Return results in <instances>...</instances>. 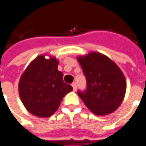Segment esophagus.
I'll list each match as a JSON object with an SVG mask.
<instances>
[{
  "mask_svg": "<svg viewBox=\"0 0 146 146\" xmlns=\"http://www.w3.org/2000/svg\"><path fill=\"white\" fill-rule=\"evenodd\" d=\"M71 86L73 87V90H74V91H76V90H77V85H76V83H73L71 84Z\"/></svg>",
  "mask_w": 146,
  "mask_h": 146,
  "instance_id": "1",
  "label": "esophagus"
}]
</instances>
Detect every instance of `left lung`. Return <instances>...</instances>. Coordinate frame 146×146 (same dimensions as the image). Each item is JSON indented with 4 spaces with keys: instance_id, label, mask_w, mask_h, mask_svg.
Returning a JSON list of instances; mask_svg holds the SVG:
<instances>
[{
    "instance_id": "8db88e82",
    "label": "left lung",
    "mask_w": 146,
    "mask_h": 146,
    "mask_svg": "<svg viewBox=\"0 0 146 146\" xmlns=\"http://www.w3.org/2000/svg\"><path fill=\"white\" fill-rule=\"evenodd\" d=\"M86 79V89L78 91L86 107L96 115H107L119 107L125 97L126 81L113 61L99 52L78 56Z\"/></svg>"
}]
</instances>
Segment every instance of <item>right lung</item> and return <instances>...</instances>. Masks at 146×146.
<instances>
[{
    "label": "right lung",
    "mask_w": 146,
    "mask_h": 146,
    "mask_svg": "<svg viewBox=\"0 0 146 146\" xmlns=\"http://www.w3.org/2000/svg\"><path fill=\"white\" fill-rule=\"evenodd\" d=\"M44 56L40 55L30 63L21 75L18 89L21 102L29 112L36 117H48L73 88L63 82L56 58L52 56L47 60Z\"/></svg>",
    "instance_id": "obj_1"
}]
</instances>
